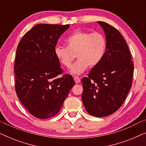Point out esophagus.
Listing matches in <instances>:
<instances>
[{
	"instance_id": "34e87169",
	"label": "esophagus",
	"mask_w": 146,
	"mask_h": 146,
	"mask_svg": "<svg viewBox=\"0 0 146 146\" xmlns=\"http://www.w3.org/2000/svg\"><path fill=\"white\" fill-rule=\"evenodd\" d=\"M74 80L76 84H78V83L80 82V81H81L80 78L78 77V76L74 77Z\"/></svg>"
}]
</instances>
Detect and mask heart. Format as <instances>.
Masks as SVG:
<instances>
[{"instance_id":"b5f03b06","label":"heart","mask_w":146,"mask_h":146,"mask_svg":"<svg viewBox=\"0 0 146 146\" xmlns=\"http://www.w3.org/2000/svg\"><path fill=\"white\" fill-rule=\"evenodd\" d=\"M65 42L66 47L56 46L54 53L59 62L66 68L70 66L75 56L78 58L70 68V72L74 74L84 72L88 66H96L106 50V39L100 33L76 31L66 38Z\"/></svg>"}]
</instances>
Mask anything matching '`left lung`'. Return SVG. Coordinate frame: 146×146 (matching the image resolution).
I'll list each match as a JSON object with an SVG mask.
<instances>
[{
    "mask_svg": "<svg viewBox=\"0 0 146 146\" xmlns=\"http://www.w3.org/2000/svg\"><path fill=\"white\" fill-rule=\"evenodd\" d=\"M106 35V50L99 64L82 79V102L87 112L104 117L116 111L132 84L133 62L126 42L112 26L98 21Z\"/></svg>",
    "mask_w": 146,
    "mask_h": 146,
    "instance_id": "8db88e82",
    "label": "left lung"
}]
</instances>
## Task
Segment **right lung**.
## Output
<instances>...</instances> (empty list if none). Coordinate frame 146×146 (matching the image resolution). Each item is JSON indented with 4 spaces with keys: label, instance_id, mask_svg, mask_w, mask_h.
Returning a JSON list of instances; mask_svg holds the SVG:
<instances>
[{
    "label": "right lung",
    "instance_id": "add662e5",
    "mask_svg": "<svg viewBox=\"0 0 146 146\" xmlns=\"http://www.w3.org/2000/svg\"><path fill=\"white\" fill-rule=\"evenodd\" d=\"M70 25L39 24L28 31L17 49L15 90L22 104L34 116L46 119L57 114L75 84L62 74L54 49Z\"/></svg>",
    "mask_w": 146,
    "mask_h": 146
}]
</instances>
